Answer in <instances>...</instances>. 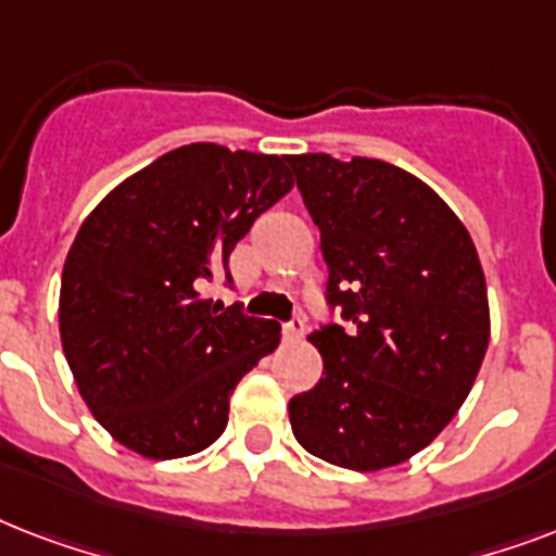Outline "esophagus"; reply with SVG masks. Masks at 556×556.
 I'll use <instances>...</instances> for the list:
<instances>
[{
	"instance_id": "1",
	"label": "esophagus",
	"mask_w": 556,
	"mask_h": 556,
	"mask_svg": "<svg viewBox=\"0 0 556 556\" xmlns=\"http://www.w3.org/2000/svg\"><path fill=\"white\" fill-rule=\"evenodd\" d=\"M282 334H286L288 340H300L305 334V320L303 317H294V320H288L286 326H282Z\"/></svg>"
}]
</instances>
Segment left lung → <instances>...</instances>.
<instances>
[{
	"mask_svg": "<svg viewBox=\"0 0 556 556\" xmlns=\"http://www.w3.org/2000/svg\"><path fill=\"white\" fill-rule=\"evenodd\" d=\"M288 164L320 227L326 303L346 320L308 334L323 378L288 401L291 430L338 467L401 465L453 421L488 352L476 244L456 213L395 164L326 152Z\"/></svg>",
	"mask_w": 556,
	"mask_h": 556,
	"instance_id": "8db88e82",
	"label": "left lung"
}]
</instances>
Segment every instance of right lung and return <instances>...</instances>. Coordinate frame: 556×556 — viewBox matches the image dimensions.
Listing matches in <instances>:
<instances>
[{
	"mask_svg": "<svg viewBox=\"0 0 556 556\" xmlns=\"http://www.w3.org/2000/svg\"><path fill=\"white\" fill-rule=\"evenodd\" d=\"M294 187L286 159L190 143L91 210L65 256L60 338L100 427L147 458H181L225 432L244 371L279 343L277 320L218 308L227 260Z\"/></svg>",
	"mask_w": 556,
	"mask_h": 556,
	"instance_id": "1",
	"label": "right lung"
}]
</instances>
